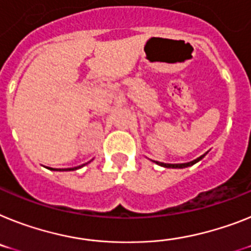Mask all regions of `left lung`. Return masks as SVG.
Instances as JSON below:
<instances>
[{
  "instance_id": "obj_1",
  "label": "left lung",
  "mask_w": 251,
  "mask_h": 251,
  "mask_svg": "<svg viewBox=\"0 0 251 251\" xmlns=\"http://www.w3.org/2000/svg\"><path fill=\"white\" fill-rule=\"evenodd\" d=\"M204 155H201L199 158H197V159H194V161L191 162H187V163H177V165H171V163H162V162H155L157 165L159 166H163V167H167V168H185V167H189V166H193L195 165L197 162H199L201 159V158H204Z\"/></svg>"
}]
</instances>
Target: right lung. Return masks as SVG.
<instances>
[{
  "instance_id": "obj_1",
  "label": "right lung",
  "mask_w": 251,
  "mask_h": 251,
  "mask_svg": "<svg viewBox=\"0 0 251 251\" xmlns=\"http://www.w3.org/2000/svg\"><path fill=\"white\" fill-rule=\"evenodd\" d=\"M83 166L84 165L79 166V167H74V168H65V170H54V171H74V170H77V168L83 167ZM52 170H53V168H52Z\"/></svg>"
}]
</instances>
